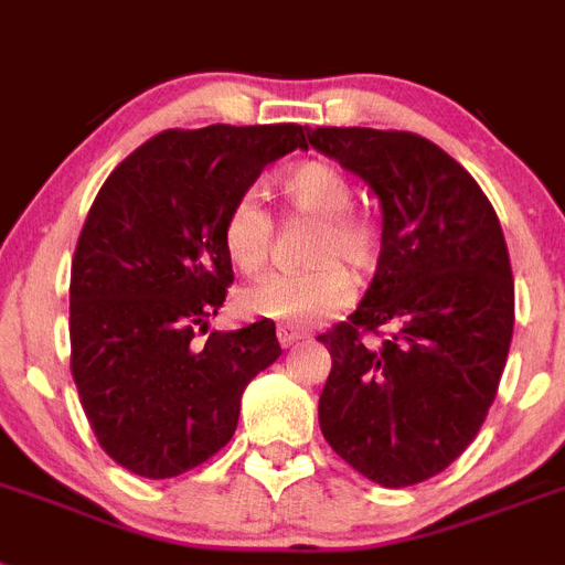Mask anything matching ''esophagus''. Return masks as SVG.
Masks as SVG:
<instances>
[{
    "mask_svg": "<svg viewBox=\"0 0 565 565\" xmlns=\"http://www.w3.org/2000/svg\"><path fill=\"white\" fill-rule=\"evenodd\" d=\"M310 339L307 330H296V327H287L281 324L278 327V341H281V348H290V344H298V341Z\"/></svg>",
    "mask_w": 565,
    "mask_h": 565,
    "instance_id": "1",
    "label": "esophagus"
}]
</instances>
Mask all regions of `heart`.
I'll return each instance as SVG.
<instances>
[{"label": "heart", "instance_id": "1", "mask_svg": "<svg viewBox=\"0 0 565 565\" xmlns=\"http://www.w3.org/2000/svg\"><path fill=\"white\" fill-rule=\"evenodd\" d=\"M278 192L296 215L319 221L312 235L305 273H269L244 287L238 307L253 319L307 327L333 316L353 298L355 273H371L382 249V235L371 217L353 212V183L339 166L327 160H301L278 174ZM275 224L253 192L241 194L224 215L221 241L235 269L253 275L264 269L273 249Z\"/></svg>", "mask_w": 565, "mask_h": 565}]
</instances>
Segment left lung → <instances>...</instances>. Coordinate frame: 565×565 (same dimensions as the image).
<instances>
[{"label":"left lung","instance_id":"1","mask_svg":"<svg viewBox=\"0 0 565 565\" xmlns=\"http://www.w3.org/2000/svg\"><path fill=\"white\" fill-rule=\"evenodd\" d=\"M382 206L376 275L350 321L319 335L333 367L319 425L385 488L425 482L473 443L514 333V278L494 206L439 146L411 131L307 129ZM387 326L379 345L364 332Z\"/></svg>","mask_w":565,"mask_h":565}]
</instances>
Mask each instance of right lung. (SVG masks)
I'll list each match as a JSON object with an SVG mask.
<instances>
[{"mask_svg":"<svg viewBox=\"0 0 565 565\" xmlns=\"http://www.w3.org/2000/svg\"><path fill=\"white\" fill-rule=\"evenodd\" d=\"M305 129L163 131L103 183L71 264V373L103 451L146 480L192 471L232 439L246 385L281 355L273 321L206 333L232 284L221 226Z\"/></svg>","mask_w":565,"mask_h":565,"instance_id":"add662e5","label":"right lung"}]
</instances>
